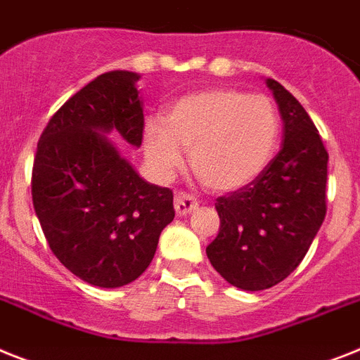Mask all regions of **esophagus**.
<instances>
[{"label": "esophagus", "instance_id": "34e87169", "mask_svg": "<svg viewBox=\"0 0 360 360\" xmlns=\"http://www.w3.org/2000/svg\"><path fill=\"white\" fill-rule=\"evenodd\" d=\"M198 207V200L193 195H187V193H178L174 197V212L178 217H186L189 213H193Z\"/></svg>", "mask_w": 360, "mask_h": 360}]
</instances>
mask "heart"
I'll return each mask as SVG.
<instances>
[{"mask_svg": "<svg viewBox=\"0 0 360 360\" xmlns=\"http://www.w3.org/2000/svg\"><path fill=\"white\" fill-rule=\"evenodd\" d=\"M280 141V114L266 95L206 88L178 97L162 120H148L143 147L150 167L171 176L189 148L193 173L210 189L239 191L269 167Z\"/></svg>", "mask_w": 360, "mask_h": 360, "instance_id": "1", "label": "heart"}]
</instances>
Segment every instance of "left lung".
<instances>
[{
    "label": "left lung",
    "instance_id": "8db88e82",
    "mask_svg": "<svg viewBox=\"0 0 360 360\" xmlns=\"http://www.w3.org/2000/svg\"><path fill=\"white\" fill-rule=\"evenodd\" d=\"M274 95L283 143L255 182L217 198L219 236L206 248L213 269L243 290L283 281L307 254L326 217L328 150L305 108L280 82Z\"/></svg>",
    "mask_w": 360,
    "mask_h": 360
}]
</instances>
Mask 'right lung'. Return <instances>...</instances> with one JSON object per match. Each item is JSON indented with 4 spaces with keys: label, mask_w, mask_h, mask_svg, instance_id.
Listing matches in <instances>:
<instances>
[{
    "label": "right lung",
    "mask_w": 360,
    "mask_h": 360,
    "mask_svg": "<svg viewBox=\"0 0 360 360\" xmlns=\"http://www.w3.org/2000/svg\"><path fill=\"white\" fill-rule=\"evenodd\" d=\"M139 75L103 73L68 99L38 141L32 206L56 259L86 283L115 289L150 265L174 219L173 191L139 176L108 134L143 139Z\"/></svg>",
    "instance_id": "add662e5"
}]
</instances>
